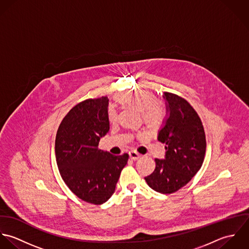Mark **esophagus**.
Wrapping results in <instances>:
<instances>
[{"instance_id":"1","label":"esophagus","mask_w":249,"mask_h":249,"mask_svg":"<svg viewBox=\"0 0 249 249\" xmlns=\"http://www.w3.org/2000/svg\"><path fill=\"white\" fill-rule=\"evenodd\" d=\"M129 156H130L131 160H139L141 158V155L139 153H137L136 151H130L129 152Z\"/></svg>"}]
</instances>
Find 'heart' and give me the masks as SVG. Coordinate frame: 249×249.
<instances>
[{
  "instance_id": "1",
  "label": "heart",
  "mask_w": 249,
  "mask_h": 249,
  "mask_svg": "<svg viewBox=\"0 0 249 249\" xmlns=\"http://www.w3.org/2000/svg\"><path fill=\"white\" fill-rule=\"evenodd\" d=\"M118 100L123 104L135 107L142 110V115L144 122L151 128L159 126L163 119V107L156 100L155 95L149 91L141 89L134 92L125 93L120 95ZM107 119L111 123L115 122L117 119L116 109L112 106L108 107Z\"/></svg>"
}]
</instances>
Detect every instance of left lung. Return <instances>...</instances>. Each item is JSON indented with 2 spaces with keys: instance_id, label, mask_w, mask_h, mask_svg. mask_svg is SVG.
<instances>
[{
  "instance_id": "8db88e82",
  "label": "left lung",
  "mask_w": 249,
  "mask_h": 249,
  "mask_svg": "<svg viewBox=\"0 0 249 249\" xmlns=\"http://www.w3.org/2000/svg\"><path fill=\"white\" fill-rule=\"evenodd\" d=\"M167 116L158 141L165 144V158L155 159L156 167L145 177L150 188L160 194H173L186 186L202 166L206 137L201 119L187 100L170 93L162 95Z\"/></svg>"
}]
</instances>
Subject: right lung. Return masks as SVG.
<instances>
[{"instance_id":"right-lung-1","label":"right lung","mask_w":249,"mask_h":249,"mask_svg":"<svg viewBox=\"0 0 249 249\" xmlns=\"http://www.w3.org/2000/svg\"><path fill=\"white\" fill-rule=\"evenodd\" d=\"M107 97L88 99L72 107L55 137L56 164L64 183L78 197L100 205L114 191L129 155L114 156L98 149L109 130Z\"/></svg>"}]
</instances>
